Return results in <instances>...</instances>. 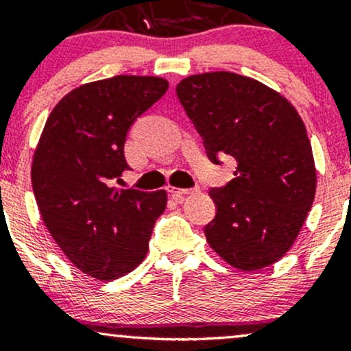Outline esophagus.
<instances>
[{"mask_svg":"<svg viewBox=\"0 0 351 351\" xmlns=\"http://www.w3.org/2000/svg\"><path fill=\"white\" fill-rule=\"evenodd\" d=\"M168 191H170V195L173 196V198L175 199H180V198H183V196H188V195H195L196 191H198V189L196 188H191V189H181V188H170L168 189Z\"/></svg>","mask_w":351,"mask_h":351,"instance_id":"1","label":"esophagus"}]
</instances>
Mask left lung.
<instances>
[{"mask_svg": "<svg viewBox=\"0 0 351 351\" xmlns=\"http://www.w3.org/2000/svg\"><path fill=\"white\" fill-rule=\"evenodd\" d=\"M211 162L236 158L234 180L209 191L215 219L208 244L239 271L269 267L295 243L312 208L317 170L299 112L259 80L217 71L176 86Z\"/></svg>", "mask_w": 351, "mask_h": 351, "instance_id": "obj_1", "label": "left lung"}]
</instances>
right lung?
<instances>
[{
  "label": "right lung",
  "mask_w": 351,
  "mask_h": 351,
  "mask_svg": "<svg viewBox=\"0 0 351 351\" xmlns=\"http://www.w3.org/2000/svg\"><path fill=\"white\" fill-rule=\"evenodd\" d=\"M168 80L115 75L72 88L47 117L36 145L31 183L47 231L67 259L97 280L142 264L167 191L110 186L128 168L125 136L163 97Z\"/></svg>",
  "instance_id": "right-lung-1"
}]
</instances>
